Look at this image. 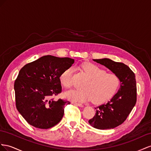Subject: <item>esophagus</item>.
<instances>
[{
  "label": "esophagus",
  "mask_w": 151,
  "mask_h": 151,
  "mask_svg": "<svg viewBox=\"0 0 151 151\" xmlns=\"http://www.w3.org/2000/svg\"><path fill=\"white\" fill-rule=\"evenodd\" d=\"M73 104H74L76 106H78L79 107H83V105L81 104H80V103H77V102H73Z\"/></svg>",
  "instance_id": "34e87169"
}]
</instances>
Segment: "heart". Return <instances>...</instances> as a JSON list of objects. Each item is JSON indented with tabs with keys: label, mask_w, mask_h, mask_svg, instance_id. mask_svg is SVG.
<instances>
[{
	"label": "heart",
	"mask_w": 151,
	"mask_h": 151,
	"mask_svg": "<svg viewBox=\"0 0 151 151\" xmlns=\"http://www.w3.org/2000/svg\"><path fill=\"white\" fill-rule=\"evenodd\" d=\"M89 78L83 85V90H73L66 92L65 97L71 101L84 102L93 99L96 103H101L109 99L115 93L119 85V78L114 73H107L96 64L87 63L81 66ZM72 67L67 68L60 75L61 83L66 88L73 85Z\"/></svg>",
	"instance_id": "heart-1"
}]
</instances>
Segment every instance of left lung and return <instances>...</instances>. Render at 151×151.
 Returning <instances> with one entry per match:
<instances>
[{"label":"left lung","mask_w":151,"mask_h":151,"mask_svg":"<svg viewBox=\"0 0 151 151\" xmlns=\"http://www.w3.org/2000/svg\"><path fill=\"white\" fill-rule=\"evenodd\" d=\"M118 75L120 87L107 102L95 107L96 115L89 124L99 130L111 129L125 121L137 101V86L134 73L126 64L115 62L108 58L93 59Z\"/></svg>","instance_id":"8db88e82"}]
</instances>
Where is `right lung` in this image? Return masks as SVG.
Instances as JSON below:
<instances>
[{"mask_svg":"<svg viewBox=\"0 0 151 151\" xmlns=\"http://www.w3.org/2000/svg\"><path fill=\"white\" fill-rule=\"evenodd\" d=\"M74 62L71 58L47 55L21 69L14 85L16 106L29 124L48 129L61 121L64 106L70 102L51 98L61 92L60 75Z\"/></svg>","mask_w":151,"mask_h":151,"instance_id":"obj_1","label":"right lung"}]
</instances>
